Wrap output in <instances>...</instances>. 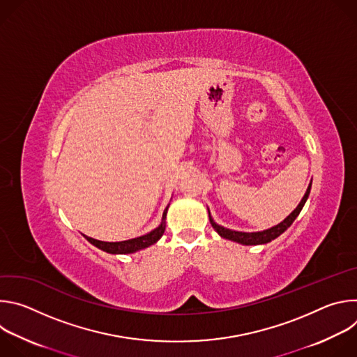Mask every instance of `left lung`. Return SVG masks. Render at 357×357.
Listing matches in <instances>:
<instances>
[{
    "mask_svg": "<svg viewBox=\"0 0 357 357\" xmlns=\"http://www.w3.org/2000/svg\"><path fill=\"white\" fill-rule=\"evenodd\" d=\"M311 185L308 186L307 192H305L302 200L299 202V205L294 209V212L287 216L281 223H278L277 226L271 227V229H267V230H263V231H256V233H245V231H236V230H230V229H226L220 225H218L212 216H211V212H209V220H211V225L213 226V229L219 233L220 237L223 238H227V240H231V241H236V243H240V244H244V245H257V244H266V243H270L271 240L277 238L278 236H281L292 223L294 220L298 218V215L301 213L305 202H307L308 196H310V192H311Z\"/></svg>",
    "mask_w": 357,
    "mask_h": 357,
    "instance_id": "obj_1",
    "label": "left lung"
}]
</instances>
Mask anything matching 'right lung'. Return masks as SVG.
Instances as JSON below:
<instances>
[{"label":"right lung","instance_id":"right-lung-1","mask_svg":"<svg viewBox=\"0 0 357 357\" xmlns=\"http://www.w3.org/2000/svg\"><path fill=\"white\" fill-rule=\"evenodd\" d=\"M167 212H168V206L165 208L164 211V215H162V222L161 225L151 230L149 233L144 234V236H139V237H135V238H130V240H124V241H114V243H110V241H100V240H96V238H91V237H87V241H90L93 245H96L97 248L103 250L106 252H110V254H130V252H135L138 250H142V248H146L152 244H155L164 234L165 231V219H167Z\"/></svg>","mask_w":357,"mask_h":357}]
</instances>
